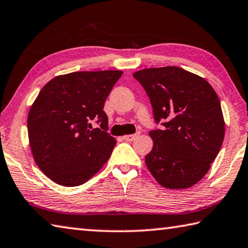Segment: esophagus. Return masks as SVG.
I'll list each match as a JSON object with an SVG mask.
<instances>
[{"label": "esophagus", "instance_id": "obj_1", "mask_svg": "<svg viewBox=\"0 0 248 248\" xmlns=\"http://www.w3.org/2000/svg\"><path fill=\"white\" fill-rule=\"evenodd\" d=\"M139 134H140V132H137V133H134V134H129V136H124V140L128 141V142H131L133 140H136L137 138L139 137Z\"/></svg>", "mask_w": 248, "mask_h": 248}]
</instances>
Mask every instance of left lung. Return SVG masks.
I'll return each instance as SVG.
<instances>
[{
	"label": "left lung",
	"instance_id": "obj_1",
	"mask_svg": "<svg viewBox=\"0 0 248 248\" xmlns=\"http://www.w3.org/2000/svg\"><path fill=\"white\" fill-rule=\"evenodd\" d=\"M150 97L155 123L145 164L161 186L186 189L208 173L223 143L225 124L216 91L199 75L178 66L133 73Z\"/></svg>",
	"mask_w": 248,
	"mask_h": 248
}]
</instances>
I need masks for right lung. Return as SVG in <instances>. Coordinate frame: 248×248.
<instances>
[{
    "label": "right lung",
    "mask_w": 248,
    "mask_h": 248,
    "mask_svg": "<svg viewBox=\"0 0 248 248\" xmlns=\"http://www.w3.org/2000/svg\"><path fill=\"white\" fill-rule=\"evenodd\" d=\"M123 71H82L59 75L41 89L31 105L27 129L33 159L61 186L87 182L108 161L116 139L107 132L104 109ZM97 120L100 128L91 129Z\"/></svg>",
    "instance_id": "obj_1"
}]
</instances>
